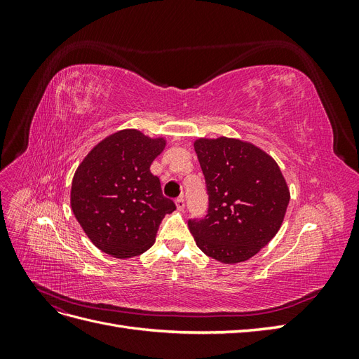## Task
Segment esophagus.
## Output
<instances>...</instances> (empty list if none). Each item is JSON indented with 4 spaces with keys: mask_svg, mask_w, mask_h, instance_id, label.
<instances>
[{
    "mask_svg": "<svg viewBox=\"0 0 359 359\" xmlns=\"http://www.w3.org/2000/svg\"><path fill=\"white\" fill-rule=\"evenodd\" d=\"M175 205H177V208H178L180 211H182V210H184V206H186V201H184V198L181 196V198L175 199Z\"/></svg>",
    "mask_w": 359,
    "mask_h": 359,
    "instance_id": "esophagus-1",
    "label": "esophagus"
}]
</instances>
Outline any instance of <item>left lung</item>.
<instances>
[{
	"label": "left lung",
	"mask_w": 359,
	"mask_h": 359,
	"mask_svg": "<svg viewBox=\"0 0 359 359\" xmlns=\"http://www.w3.org/2000/svg\"><path fill=\"white\" fill-rule=\"evenodd\" d=\"M208 190V214L189 220L202 252L222 264L253 257L278 232L290 193L276 160L241 139L194 140Z\"/></svg>",
	"instance_id": "1"
}]
</instances>
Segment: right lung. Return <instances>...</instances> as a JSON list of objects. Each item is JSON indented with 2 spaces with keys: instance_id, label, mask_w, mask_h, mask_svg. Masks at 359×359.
Here are the masks:
<instances>
[{
  "instance_id": "right-lung-1",
  "label": "right lung",
  "mask_w": 359,
  "mask_h": 359,
  "mask_svg": "<svg viewBox=\"0 0 359 359\" xmlns=\"http://www.w3.org/2000/svg\"><path fill=\"white\" fill-rule=\"evenodd\" d=\"M165 147V137L124 128L100 140L76 169L72 211L102 252L118 259L142 255L154 244L163 217L177 210L149 170Z\"/></svg>"
}]
</instances>
